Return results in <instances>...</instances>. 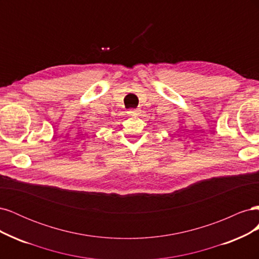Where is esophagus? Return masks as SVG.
<instances>
[{"label": "esophagus", "instance_id": "obj_1", "mask_svg": "<svg viewBox=\"0 0 259 259\" xmlns=\"http://www.w3.org/2000/svg\"><path fill=\"white\" fill-rule=\"evenodd\" d=\"M138 112H139L138 109H131V110H128V111H127V113H128V114H137Z\"/></svg>", "mask_w": 259, "mask_h": 259}]
</instances>
